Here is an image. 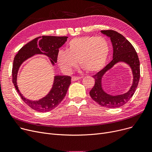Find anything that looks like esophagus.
<instances>
[{
  "mask_svg": "<svg viewBox=\"0 0 152 152\" xmlns=\"http://www.w3.org/2000/svg\"><path fill=\"white\" fill-rule=\"evenodd\" d=\"M81 77L80 76H72V78H71V81H76L77 80H79V79H81Z\"/></svg>",
  "mask_w": 152,
  "mask_h": 152,
  "instance_id": "34e87169",
  "label": "esophagus"
}]
</instances>
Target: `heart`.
Returning a JSON list of instances; mask_svg holds the SVG:
<instances>
[{
    "mask_svg": "<svg viewBox=\"0 0 152 152\" xmlns=\"http://www.w3.org/2000/svg\"><path fill=\"white\" fill-rule=\"evenodd\" d=\"M110 50V44L104 37H79L71 40L66 50L59 51L57 63L65 72H70L77 66L79 61V65L86 71L97 73L105 66Z\"/></svg>",
    "mask_w": 152,
    "mask_h": 152,
    "instance_id": "1",
    "label": "heart"
}]
</instances>
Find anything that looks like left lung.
Wrapping results in <instances>:
<instances>
[{"instance_id": "obj_1", "label": "left lung", "mask_w": 152, "mask_h": 152, "mask_svg": "<svg viewBox=\"0 0 152 152\" xmlns=\"http://www.w3.org/2000/svg\"><path fill=\"white\" fill-rule=\"evenodd\" d=\"M101 33L108 36L113 47V60L102 70L92 77L95 84L89 94L91 98L102 107L118 108L128 102L136 90L140 79V61L137 53L130 42L121 34L113 30H102ZM124 61L131 66L134 76L133 84L130 90L123 95L112 96L105 93L101 87V78L106 72L116 62Z\"/></svg>"}]
</instances>
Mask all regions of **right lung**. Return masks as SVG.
<instances>
[{"mask_svg":"<svg viewBox=\"0 0 152 152\" xmlns=\"http://www.w3.org/2000/svg\"><path fill=\"white\" fill-rule=\"evenodd\" d=\"M66 36H42L35 38L19 50L15 55L12 67V81L18 94L26 105L39 112H48L57 107L65 97L71 77L69 76H55L52 89L47 96L37 101H31L24 97L17 84L18 69L21 63L34 54H44L50 58L53 65L57 61L59 48L67 41Z\"/></svg>","mask_w":152,"mask_h":152,"instance_id":"add662e5","label":"right lung"}]
</instances>
